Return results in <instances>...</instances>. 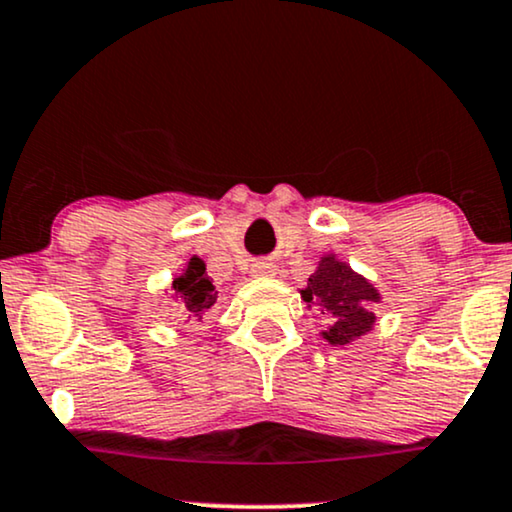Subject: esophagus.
<instances>
[{
	"label": "esophagus",
	"mask_w": 512,
	"mask_h": 512,
	"mask_svg": "<svg viewBox=\"0 0 512 512\" xmlns=\"http://www.w3.org/2000/svg\"><path fill=\"white\" fill-rule=\"evenodd\" d=\"M252 274L255 276H274L276 274V267L271 262H255L252 264Z\"/></svg>",
	"instance_id": "34e87169"
}]
</instances>
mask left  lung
Segmentation results:
<instances>
[{
	"mask_svg": "<svg viewBox=\"0 0 512 512\" xmlns=\"http://www.w3.org/2000/svg\"><path fill=\"white\" fill-rule=\"evenodd\" d=\"M304 302L316 304L321 314H328V331L323 333L331 345H347L368 333L375 323L371 304L380 300L378 290L364 276L354 274L345 262L333 255L321 257L319 269L309 276L302 290Z\"/></svg>",
	"mask_w": 512,
	"mask_h": 512,
	"instance_id": "1",
	"label": "left lung"
}]
</instances>
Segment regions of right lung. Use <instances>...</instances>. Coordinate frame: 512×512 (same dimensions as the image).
<instances>
[{
    "label": "right lung",
    "mask_w": 512,
    "mask_h": 512,
    "mask_svg": "<svg viewBox=\"0 0 512 512\" xmlns=\"http://www.w3.org/2000/svg\"><path fill=\"white\" fill-rule=\"evenodd\" d=\"M172 290L189 319L200 321L217 302V290L212 286L210 276L205 274V264L200 257H191L184 274L172 281Z\"/></svg>",
    "instance_id": "obj_1"
}]
</instances>
